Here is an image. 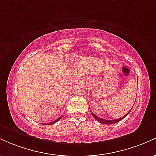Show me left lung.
Returning a JSON list of instances; mask_svg holds the SVG:
<instances>
[{"mask_svg": "<svg viewBox=\"0 0 156 156\" xmlns=\"http://www.w3.org/2000/svg\"><path fill=\"white\" fill-rule=\"evenodd\" d=\"M137 83H138V82H137ZM135 102H136V101H135ZM134 104H135V103H134ZM134 104H133V105H134ZM89 108H90V107H89ZM132 108H133V107H132L131 109H130V110L129 111V112H128V114H126V115L124 116V117H121V118H119V119H112V120H109V119H103V118H101V117H98V116L95 115V114H93V113L92 112V111H91V109H90V112H91V114H92V115L93 116V117H94L97 121L99 122L100 123H102V124H105V125H111V124H114V123H117L119 121L122 120V119L123 118H125L127 115H128V114H129V113L130 112V111L132 110Z\"/></svg>", "mask_w": 156, "mask_h": 156, "instance_id": "8db88e82", "label": "left lung"}]
</instances>
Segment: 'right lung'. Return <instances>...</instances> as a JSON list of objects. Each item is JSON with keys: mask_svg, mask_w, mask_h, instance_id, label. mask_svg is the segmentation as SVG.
Segmentation results:
<instances>
[{"mask_svg": "<svg viewBox=\"0 0 156 156\" xmlns=\"http://www.w3.org/2000/svg\"><path fill=\"white\" fill-rule=\"evenodd\" d=\"M62 115L61 116V117H60L59 118H58V119H55V120L54 122H52L47 123V124H44V125H53V124H54V123L56 122H58V120H60V119H61V118H62Z\"/></svg>", "mask_w": 156, "mask_h": 156, "instance_id": "obj_1", "label": "right lung"}]
</instances>
